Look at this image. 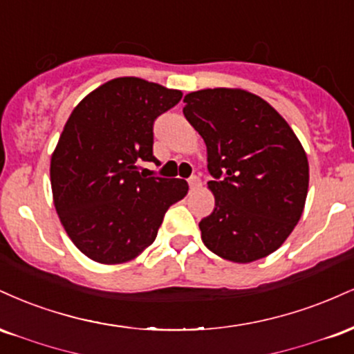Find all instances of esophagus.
Instances as JSON below:
<instances>
[{
    "mask_svg": "<svg viewBox=\"0 0 354 354\" xmlns=\"http://www.w3.org/2000/svg\"><path fill=\"white\" fill-rule=\"evenodd\" d=\"M188 183H189V188L194 189V188H198V186L201 185V180L198 176H191L189 180H188Z\"/></svg>",
    "mask_w": 354,
    "mask_h": 354,
    "instance_id": "1",
    "label": "esophagus"
}]
</instances>
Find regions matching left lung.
I'll return each instance as SVG.
<instances>
[{
	"instance_id": "8db88e82",
	"label": "left lung",
	"mask_w": 354,
	"mask_h": 354,
	"mask_svg": "<svg viewBox=\"0 0 354 354\" xmlns=\"http://www.w3.org/2000/svg\"><path fill=\"white\" fill-rule=\"evenodd\" d=\"M183 101L214 178V209L200 221L203 243L233 263L265 258L286 241L306 203L310 166L298 136L246 89H200Z\"/></svg>"
}]
</instances>
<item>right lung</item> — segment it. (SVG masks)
I'll return each instance as SVG.
<instances>
[{"mask_svg":"<svg viewBox=\"0 0 354 354\" xmlns=\"http://www.w3.org/2000/svg\"><path fill=\"white\" fill-rule=\"evenodd\" d=\"M183 93L123 76L101 84L73 109L51 154V189L75 246L101 265H121L156 238L165 213L188 193L178 178H146L153 123Z\"/></svg>","mask_w":354,"mask_h":354,"instance_id":"right-lung-1","label":"right lung"}]
</instances>
